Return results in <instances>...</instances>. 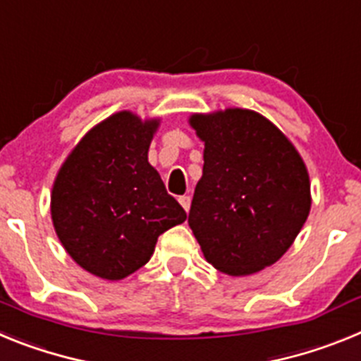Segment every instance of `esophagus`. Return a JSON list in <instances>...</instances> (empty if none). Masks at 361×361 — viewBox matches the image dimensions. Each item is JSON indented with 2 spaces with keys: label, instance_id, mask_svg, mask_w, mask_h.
Listing matches in <instances>:
<instances>
[{
  "label": "esophagus",
  "instance_id": "1",
  "mask_svg": "<svg viewBox=\"0 0 361 361\" xmlns=\"http://www.w3.org/2000/svg\"><path fill=\"white\" fill-rule=\"evenodd\" d=\"M178 202H180V206H183L186 212H190V206H191V199L190 195H183V197H178Z\"/></svg>",
  "mask_w": 361,
  "mask_h": 361
}]
</instances>
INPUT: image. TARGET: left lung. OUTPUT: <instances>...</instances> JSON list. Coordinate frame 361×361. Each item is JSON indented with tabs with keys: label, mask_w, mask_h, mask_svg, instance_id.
Listing matches in <instances>:
<instances>
[{
	"label": "left lung",
	"mask_w": 361,
	"mask_h": 361,
	"mask_svg": "<svg viewBox=\"0 0 361 361\" xmlns=\"http://www.w3.org/2000/svg\"><path fill=\"white\" fill-rule=\"evenodd\" d=\"M190 124L204 141V168L188 224L206 260L231 276L275 264L311 209L300 153L253 110L195 114Z\"/></svg>",
	"instance_id": "obj_1"
}]
</instances>
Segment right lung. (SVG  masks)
Instances as JSON below:
<instances>
[{"instance_id":"1","label":"right lung","mask_w":361,"mask_h":361,"mask_svg":"<svg viewBox=\"0 0 361 361\" xmlns=\"http://www.w3.org/2000/svg\"><path fill=\"white\" fill-rule=\"evenodd\" d=\"M159 119L119 111L72 149L57 173L50 212L66 253L88 273L121 280L145 266L159 235L186 220L148 162Z\"/></svg>"}]
</instances>
